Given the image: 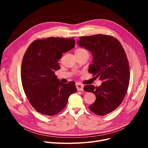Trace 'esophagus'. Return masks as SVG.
Masks as SVG:
<instances>
[{"instance_id": "1", "label": "esophagus", "mask_w": 148, "mask_h": 148, "mask_svg": "<svg viewBox=\"0 0 148 148\" xmlns=\"http://www.w3.org/2000/svg\"><path fill=\"white\" fill-rule=\"evenodd\" d=\"M75 85H76V88L77 89V90L78 91H83V90L84 86L83 84H82L81 83H80L79 82H77V83H76Z\"/></svg>"}]
</instances>
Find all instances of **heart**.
I'll list each match as a JSON object with an SVG mask.
<instances>
[{"instance_id":"obj_1","label":"heart","mask_w":148,"mask_h":148,"mask_svg":"<svg viewBox=\"0 0 148 148\" xmlns=\"http://www.w3.org/2000/svg\"><path fill=\"white\" fill-rule=\"evenodd\" d=\"M75 54H88L89 55V52L87 50L83 49V48H80V49H77L75 51Z\"/></svg>"}]
</instances>
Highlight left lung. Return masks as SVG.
Returning a JSON list of instances; mask_svg holds the SVG:
<instances>
[{
    "mask_svg": "<svg viewBox=\"0 0 148 148\" xmlns=\"http://www.w3.org/2000/svg\"><path fill=\"white\" fill-rule=\"evenodd\" d=\"M77 44L92 54L89 72L103 81L99 87L91 84L83 88L96 96L89 109L99 116L110 113L121 104L129 86L130 66L125 50L117 39L102 34L82 36Z\"/></svg>",
    "mask_w": 148,
    "mask_h": 148,
    "instance_id": "obj_1",
    "label": "left lung"
}]
</instances>
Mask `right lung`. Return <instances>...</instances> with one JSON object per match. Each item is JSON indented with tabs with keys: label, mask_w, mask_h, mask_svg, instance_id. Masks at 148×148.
I'll return each mask as SVG.
<instances>
[{
	"label": "right lung",
	"mask_w": 148,
	"mask_h": 148,
	"mask_svg": "<svg viewBox=\"0 0 148 148\" xmlns=\"http://www.w3.org/2000/svg\"><path fill=\"white\" fill-rule=\"evenodd\" d=\"M74 46L73 38L50 37L35 40L27 48L22 60L21 82L29 103L38 112L47 116L59 113L77 92L74 82L63 83L54 74L60 68L62 53Z\"/></svg>",
	"instance_id": "right-lung-1"
}]
</instances>
